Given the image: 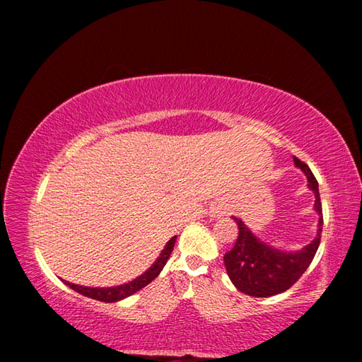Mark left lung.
Returning a JSON list of instances; mask_svg holds the SVG:
<instances>
[{
    "label": "left lung",
    "instance_id": "obj_1",
    "mask_svg": "<svg viewBox=\"0 0 362 362\" xmlns=\"http://www.w3.org/2000/svg\"><path fill=\"white\" fill-rule=\"evenodd\" d=\"M293 164L306 175L308 188L315 193L317 231L315 240L298 250L273 247L257 238L241 218L233 217L238 225V240L230 252L223 255L228 278L238 291L252 297H272L289 289L306 272L320 247L322 233V206L320 188L313 173L305 163L293 156Z\"/></svg>",
    "mask_w": 362,
    "mask_h": 362
}]
</instances>
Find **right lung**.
Instances as JSON below:
<instances>
[{
	"label": "right lung",
	"mask_w": 362,
	"mask_h": 362,
	"mask_svg": "<svg viewBox=\"0 0 362 362\" xmlns=\"http://www.w3.org/2000/svg\"><path fill=\"white\" fill-rule=\"evenodd\" d=\"M175 240H177V236L170 238V240L166 243V246H164V249L161 250V254H159L158 259L153 262V265L146 269L145 273L140 274V276L129 281V283H126V284L113 286V287H89V286L73 284V283H69V281H64V283L69 286L70 289H73L78 293H81V296H84V297L99 300V302H105V303L119 302V300L132 296V293H136L140 289H144L146 284H150L151 281L155 279L159 273H161V269L164 268L166 262L169 260L170 252H173Z\"/></svg>",
	"instance_id": "obj_1"
}]
</instances>
